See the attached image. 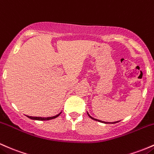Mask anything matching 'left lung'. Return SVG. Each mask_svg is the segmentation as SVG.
Wrapping results in <instances>:
<instances>
[{"label": "left lung", "instance_id": "obj_1", "mask_svg": "<svg viewBox=\"0 0 154 154\" xmlns=\"http://www.w3.org/2000/svg\"><path fill=\"white\" fill-rule=\"evenodd\" d=\"M87 114H88V116H89V117H90L91 119H94V120H95V121H97V122H101V123H104V124H108L109 123V122H103V121H100V120H98V119H94V118H92V117L91 116H90L89 115V113H87ZM117 122H113V123L112 124H115V123H117Z\"/></svg>", "mask_w": 154, "mask_h": 154}]
</instances>
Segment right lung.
<instances>
[{
	"label": "right lung",
	"instance_id": "right-lung-1",
	"mask_svg": "<svg viewBox=\"0 0 154 154\" xmlns=\"http://www.w3.org/2000/svg\"><path fill=\"white\" fill-rule=\"evenodd\" d=\"M60 113H59L57 116H54L52 117H47V118H44V117H33V116H27L29 119H32V120H38V121H46V120H51V119H55L57 117L59 116L60 115Z\"/></svg>",
	"mask_w": 154,
	"mask_h": 154
}]
</instances>
